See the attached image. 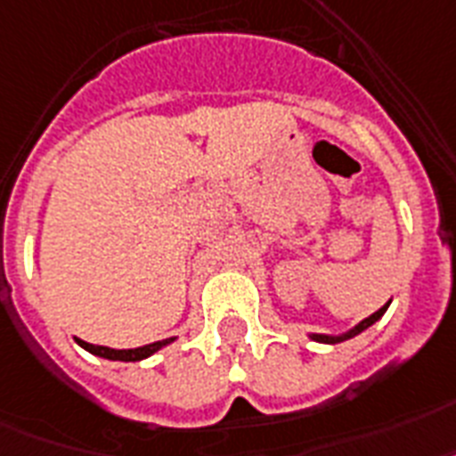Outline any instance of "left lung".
<instances>
[{"mask_svg":"<svg viewBox=\"0 0 456 456\" xmlns=\"http://www.w3.org/2000/svg\"><path fill=\"white\" fill-rule=\"evenodd\" d=\"M387 309H388V302L382 306V309H379V312H375V314H372V316H368V318H362V321L356 325V328H351V330L344 332V335H309V337H312L314 342H323V344L346 342V339H351V337H356V335H361L362 330H368L370 325H375L377 321H379V318L384 316V312H387Z\"/></svg>","mask_w":456,"mask_h":456,"instance_id":"left-lung-1","label":"left lung"}]
</instances>
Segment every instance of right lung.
<instances>
[{
	"instance_id": "right-lung-1",
	"label": "right lung",
	"mask_w": 456,
	"mask_h": 456,
	"mask_svg": "<svg viewBox=\"0 0 456 456\" xmlns=\"http://www.w3.org/2000/svg\"><path fill=\"white\" fill-rule=\"evenodd\" d=\"M175 339V337H170V339H161V342L154 344H144V346H138V349H110V346H98V344H88L84 339H77L81 349H86L88 354H94V356L107 358V361H124V362H133V361H142V358H150L151 354H157L159 349H164L166 344H170Z\"/></svg>"
}]
</instances>
